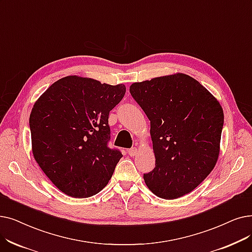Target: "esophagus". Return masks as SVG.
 <instances>
[{
	"label": "esophagus",
	"instance_id": "esophagus-1",
	"mask_svg": "<svg viewBox=\"0 0 252 252\" xmlns=\"http://www.w3.org/2000/svg\"><path fill=\"white\" fill-rule=\"evenodd\" d=\"M127 153H128V156H129V157H135V156H136V153H137V148H136V147L129 148V149L127 150Z\"/></svg>",
	"mask_w": 252,
	"mask_h": 252
}]
</instances>
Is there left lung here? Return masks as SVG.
Listing matches in <instances>:
<instances>
[{"label": "left lung", "mask_w": 252, "mask_h": 252, "mask_svg": "<svg viewBox=\"0 0 252 252\" xmlns=\"http://www.w3.org/2000/svg\"><path fill=\"white\" fill-rule=\"evenodd\" d=\"M150 120L156 168L143 175L159 198L177 199L210 174L220 155L222 108L205 87L182 73L129 86Z\"/></svg>", "instance_id": "left-lung-1"}]
</instances>
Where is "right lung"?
<instances>
[{
	"label": "right lung",
	"mask_w": 252,
	"mask_h": 252,
	"mask_svg": "<svg viewBox=\"0 0 252 252\" xmlns=\"http://www.w3.org/2000/svg\"><path fill=\"white\" fill-rule=\"evenodd\" d=\"M125 94L124 84L67 76L50 85L32 107V155L63 193L89 198L112 177L123 155L108 147V118Z\"/></svg>",
	"instance_id": "right-lung-1"
}]
</instances>
